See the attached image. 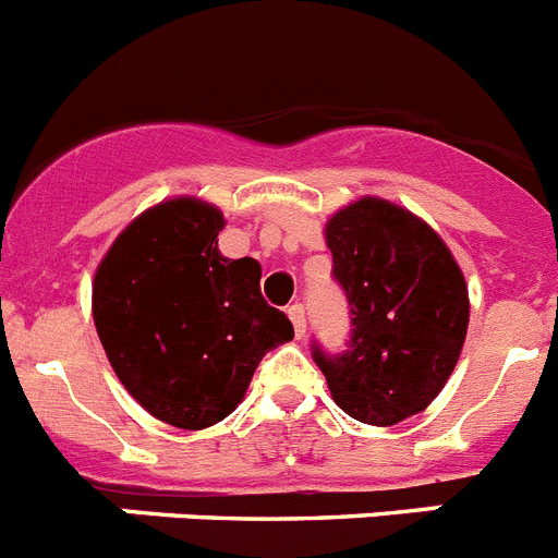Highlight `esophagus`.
<instances>
[{
	"label": "esophagus",
	"instance_id": "1",
	"mask_svg": "<svg viewBox=\"0 0 558 558\" xmlns=\"http://www.w3.org/2000/svg\"><path fill=\"white\" fill-rule=\"evenodd\" d=\"M288 315H290V322H293L295 338H304V332H307V310H304V304L302 302L290 304Z\"/></svg>",
	"mask_w": 558,
	"mask_h": 558
}]
</instances>
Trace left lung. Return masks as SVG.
Instances as JSON below:
<instances>
[{
	"label": "left lung",
	"instance_id": "obj_1",
	"mask_svg": "<svg viewBox=\"0 0 558 558\" xmlns=\"http://www.w3.org/2000/svg\"><path fill=\"white\" fill-rule=\"evenodd\" d=\"M332 279L349 304L347 349L313 360L340 411L366 425H397L425 411L461 354L470 295L441 236L379 198L340 209L327 223Z\"/></svg>",
	"mask_w": 558,
	"mask_h": 558
}]
</instances>
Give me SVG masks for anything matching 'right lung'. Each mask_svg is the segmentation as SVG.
I'll list each match as a JSON object with an SVG mask.
<instances>
[{
    "label": "right lung",
    "mask_w": 558,
    "mask_h": 558,
    "mask_svg": "<svg viewBox=\"0 0 558 558\" xmlns=\"http://www.w3.org/2000/svg\"><path fill=\"white\" fill-rule=\"evenodd\" d=\"M223 215L195 198L153 206L95 276V327L131 397L167 425H218L293 324L259 290V263L218 251Z\"/></svg>",
    "instance_id": "1"
}]
</instances>
